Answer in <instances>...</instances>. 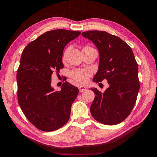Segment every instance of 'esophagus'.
I'll return each instance as SVG.
<instances>
[{
	"label": "esophagus",
	"mask_w": 157,
	"mask_h": 157,
	"mask_svg": "<svg viewBox=\"0 0 157 157\" xmlns=\"http://www.w3.org/2000/svg\"><path fill=\"white\" fill-rule=\"evenodd\" d=\"M86 88L83 86H80L78 87V90H79L80 92H82L85 91V90H86Z\"/></svg>",
	"instance_id": "obj_1"
}]
</instances>
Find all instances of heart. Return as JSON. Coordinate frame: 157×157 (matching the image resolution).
<instances>
[{"mask_svg": "<svg viewBox=\"0 0 157 157\" xmlns=\"http://www.w3.org/2000/svg\"><path fill=\"white\" fill-rule=\"evenodd\" d=\"M89 49H94V48H92V47H90V46H86L82 49V50H86ZM69 50V48H67L64 52V54L63 56V59H65L66 56H67ZM69 75L71 78L75 80V81H77L80 84H85L88 81L89 78L92 77V71L91 69H90L88 68L75 69L70 71Z\"/></svg>", "mask_w": 157, "mask_h": 157, "instance_id": "1", "label": "heart"}]
</instances>
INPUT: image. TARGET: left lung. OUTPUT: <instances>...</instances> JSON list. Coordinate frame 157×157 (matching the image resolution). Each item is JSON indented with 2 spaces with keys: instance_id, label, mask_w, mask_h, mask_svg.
<instances>
[{
  "instance_id": "1",
  "label": "left lung",
  "mask_w": 157,
  "mask_h": 157,
  "mask_svg": "<svg viewBox=\"0 0 157 157\" xmlns=\"http://www.w3.org/2000/svg\"><path fill=\"white\" fill-rule=\"evenodd\" d=\"M82 35L92 41L99 53V69L95 82L106 79L109 88L96 94L90 107L94 119L106 125H115L128 117L140 90L138 66L132 48L119 37L105 31H88Z\"/></svg>"
}]
</instances>
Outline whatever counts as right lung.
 I'll use <instances>...</instances> for the list:
<instances>
[{
	"label": "right lung",
	"instance_id": "add662e5",
	"mask_svg": "<svg viewBox=\"0 0 157 157\" xmlns=\"http://www.w3.org/2000/svg\"><path fill=\"white\" fill-rule=\"evenodd\" d=\"M80 35V31L65 29L47 31L22 52L16 77L17 100L26 118L42 131L58 130L69 119L78 89L66 81L61 90L54 91L51 77L63 68L65 46Z\"/></svg>",
	"mask_w": 157,
	"mask_h": 157
}]
</instances>
